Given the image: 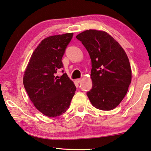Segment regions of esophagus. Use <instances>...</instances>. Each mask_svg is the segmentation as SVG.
Segmentation results:
<instances>
[{
	"instance_id": "34e87169",
	"label": "esophagus",
	"mask_w": 151,
	"mask_h": 151,
	"mask_svg": "<svg viewBox=\"0 0 151 151\" xmlns=\"http://www.w3.org/2000/svg\"><path fill=\"white\" fill-rule=\"evenodd\" d=\"M82 79H77L76 80V81H77L78 83H81V82H82Z\"/></svg>"
}]
</instances>
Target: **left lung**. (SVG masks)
<instances>
[{
  "mask_svg": "<svg viewBox=\"0 0 151 151\" xmlns=\"http://www.w3.org/2000/svg\"><path fill=\"white\" fill-rule=\"evenodd\" d=\"M90 55L93 88L87 93L95 108L111 110L119 106L132 82V69L121 45L108 32L86 30L76 36Z\"/></svg>",
  "mask_w": 151,
  "mask_h": 151,
  "instance_id": "left-lung-1",
  "label": "left lung"
}]
</instances>
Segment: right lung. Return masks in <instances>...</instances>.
Wrapping results in <instances>:
<instances>
[{"instance_id": "1", "label": "right lung", "mask_w": 151, "mask_h": 151, "mask_svg": "<svg viewBox=\"0 0 151 151\" xmlns=\"http://www.w3.org/2000/svg\"><path fill=\"white\" fill-rule=\"evenodd\" d=\"M73 33L50 36L34 50L25 69L23 84L30 101L39 112L49 117L66 112L76 87L66 73L56 76L63 68L62 57Z\"/></svg>"}]
</instances>
